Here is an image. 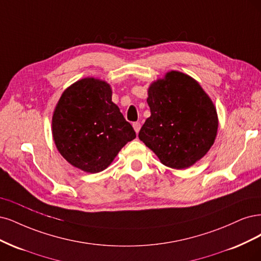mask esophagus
Segmentation results:
<instances>
[{"instance_id": "obj_1", "label": "esophagus", "mask_w": 261, "mask_h": 261, "mask_svg": "<svg viewBox=\"0 0 261 261\" xmlns=\"http://www.w3.org/2000/svg\"><path fill=\"white\" fill-rule=\"evenodd\" d=\"M133 129H134V131H136L137 133H139V131H140V129H141V123L139 122V121H137V122H133Z\"/></svg>"}]
</instances>
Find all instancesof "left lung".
Wrapping results in <instances>:
<instances>
[{"mask_svg":"<svg viewBox=\"0 0 261 261\" xmlns=\"http://www.w3.org/2000/svg\"><path fill=\"white\" fill-rule=\"evenodd\" d=\"M150 117L139 138L173 169H184L203 157L215 142L216 108L190 75L170 71L148 89Z\"/></svg>","mask_w":261,"mask_h":261,"instance_id":"left-lung-1","label":"left lung"}]
</instances>
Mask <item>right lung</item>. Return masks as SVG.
Wrapping results in <instances>:
<instances>
[{
	"label": "right lung",
	"mask_w": 261,
	"mask_h": 261,
	"mask_svg": "<svg viewBox=\"0 0 261 261\" xmlns=\"http://www.w3.org/2000/svg\"><path fill=\"white\" fill-rule=\"evenodd\" d=\"M53 138L58 152L79 169L96 173L111 165L136 131L112 102V89L94 78L67 89L55 108Z\"/></svg>",
	"instance_id": "1"
}]
</instances>
